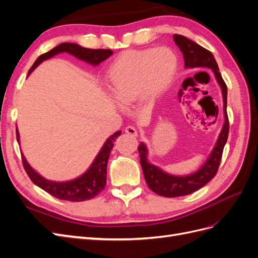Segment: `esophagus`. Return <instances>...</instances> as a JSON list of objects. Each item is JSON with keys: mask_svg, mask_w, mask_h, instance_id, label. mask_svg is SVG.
Returning <instances> with one entry per match:
<instances>
[{"mask_svg": "<svg viewBox=\"0 0 258 258\" xmlns=\"http://www.w3.org/2000/svg\"><path fill=\"white\" fill-rule=\"evenodd\" d=\"M124 131H126V134H128V135H130V136H134V137H137V135H138L137 129H136L135 127H132V126L126 127V129H124Z\"/></svg>", "mask_w": 258, "mask_h": 258, "instance_id": "obj_1", "label": "esophagus"}]
</instances>
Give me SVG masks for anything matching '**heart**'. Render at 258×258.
<instances>
[{
    "mask_svg": "<svg viewBox=\"0 0 258 258\" xmlns=\"http://www.w3.org/2000/svg\"><path fill=\"white\" fill-rule=\"evenodd\" d=\"M177 70V58L168 47L127 50L107 69L106 77L114 97L122 104L141 98L152 100L165 91Z\"/></svg>",
    "mask_w": 258,
    "mask_h": 258,
    "instance_id": "b5f03b06",
    "label": "heart"
}]
</instances>
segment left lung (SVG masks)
<instances>
[{
  "label": "left lung",
  "instance_id": "obj_1",
  "mask_svg": "<svg viewBox=\"0 0 258 258\" xmlns=\"http://www.w3.org/2000/svg\"><path fill=\"white\" fill-rule=\"evenodd\" d=\"M173 37L178 48L183 52L184 64L186 68H209L214 72L216 81L222 88L225 123L213 151L209 156L205 165L197 172L187 176L170 175L163 172L158 167L152 165L146 158L147 148L145 144L142 142L140 143L138 147L140 153V163H141L146 184L154 192L167 198L186 196V195L192 194L194 191L200 189L201 187H204L216 175L221 163L224 146L227 142L229 134V120L227 116V86H226L220 73L212 52L183 35L174 34Z\"/></svg>",
  "mask_w": 258,
  "mask_h": 258
}]
</instances>
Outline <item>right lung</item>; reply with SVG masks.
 <instances>
[{
    "mask_svg": "<svg viewBox=\"0 0 258 258\" xmlns=\"http://www.w3.org/2000/svg\"><path fill=\"white\" fill-rule=\"evenodd\" d=\"M60 52H69L73 54L76 58L84 60L93 66L99 64L100 62L104 61L113 54V51L111 49H90L84 48L82 46L74 43H62L58 45L57 47H54L51 50L41 54V56L35 60L33 66L29 70V74L32 72L41 62H43L44 60H47L53 57L54 54H58ZM16 132L17 141H19L18 130ZM119 135L120 131H117L113 136L108 138L103 147L101 148V151L99 152L95 161L92 162V165L87 170V172H85L82 176L73 179V181L61 183L47 181V179L42 177L30 167L26 158L23 157V155L21 157L22 165L31 181H32L36 186L40 187V188L47 191L51 196L56 197L60 200H68L73 202L90 200L92 198H95L98 194H100L104 189V186L106 184L107 161L108 158H110V153L114 146L115 140L118 138Z\"/></svg>",
    "mask_w": 258,
    "mask_h": 258,
    "instance_id": "1",
    "label": "right lung"
}]
</instances>
